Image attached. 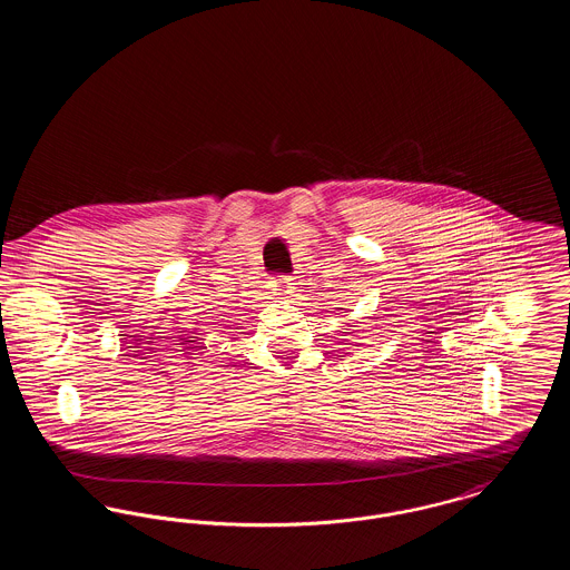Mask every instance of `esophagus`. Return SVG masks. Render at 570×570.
Returning a JSON list of instances; mask_svg holds the SVG:
<instances>
[{"label": "esophagus", "mask_w": 570, "mask_h": 570, "mask_svg": "<svg viewBox=\"0 0 570 570\" xmlns=\"http://www.w3.org/2000/svg\"><path fill=\"white\" fill-rule=\"evenodd\" d=\"M291 288H293V277L291 275H277V279H275L277 295H288Z\"/></svg>", "instance_id": "esophagus-1"}]
</instances>
